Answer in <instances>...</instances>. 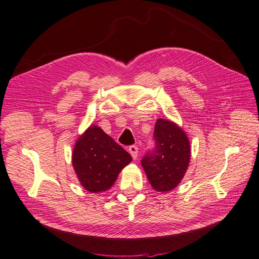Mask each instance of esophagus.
<instances>
[{
  "instance_id": "obj_1",
  "label": "esophagus",
  "mask_w": 259,
  "mask_h": 259,
  "mask_svg": "<svg viewBox=\"0 0 259 259\" xmlns=\"http://www.w3.org/2000/svg\"><path fill=\"white\" fill-rule=\"evenodd\" d=\"M129 153H130V155L132 156V158L133 159H137L138 158V153H139V148H138V146H136V145H131V146H129Z\"/></svg>"
}]
</instances>
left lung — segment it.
I'll return each instance as SVG.
<instances>
[{"mask_svg":"<svg viewBox=\"0 0 259 259\" xmlns=\"http://www.w3.org/2000/svg\"><path fill=\"white\" fill-rule=\"evenodd\" d=\"M154 147L142 158L141 164L154 189L165 193L179 185L188 168L189 141L179 126L158 119L154 130Z\"/></svg>","mask_w":259,"mask_h":259,"instance_id":"8db88e82","label":"left lung"}]
</instances>
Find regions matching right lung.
Listing matches in <instances>:
<instances>
[{"label": "right lung", "instance_id": "obj_1", "mask_svg": "<svg viewBox=\"0 0 259 259\" xmlns=\"http://www.w3.org/2000/svg\"><path fill=\"white\" fill-rule=\"evenodd\" d=\"M131 160V155L97 126L89 127L77 140L72 156L80 184L91 193L111 188Z\"/></svg>", "mask_w": 259, "mask_h": 259}]
</instances>
